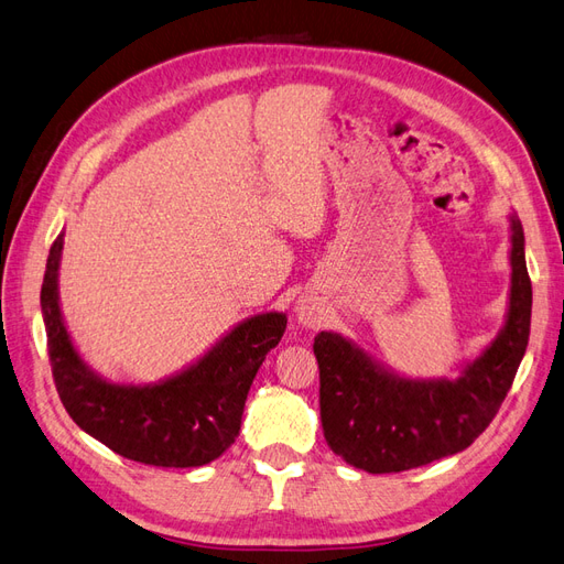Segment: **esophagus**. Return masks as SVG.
Returning a JSON list of instances; mask_svg holds the SVG:
<instances>
[{"label":"esophagus","instance_id":"1","mask_svg":"<svg viewBox=\"0 0 564 564\" xmlns=\"http://www.w3.org/2000/svg\"><path fill=\"white\" fill-rule=\"evenodd\" d=\"M295 316H297V324H302L305 328H316L322 326L324 319V312L319 307V302L314 300H300L297 307H295Z\"/></svg>","mask_w":564,"mask_h":564}]
</instances>
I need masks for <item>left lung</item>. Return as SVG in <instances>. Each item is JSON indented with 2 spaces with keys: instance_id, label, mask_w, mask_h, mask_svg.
Returning a JSON list of instances; mask_svg holds the SVG:
<instances>
[{
  "instance_id": "1",
  "label": "left lung",
  "mask_w": 564,
  "mask_h": 564,
  "mask_svg": "<svg viewBox=\"0 0 564 564\" xmlns=\"http://www.w3.org/2000/svg\"><path fill=\"white\" fill-rule=\"evenodd\" d=\"M510 293L496 338L459 365L455 379H412L373 359L350 338L322 330V426L330 451L369 474L408 471L462 453L494 422L527 352L531 281L524 228L510 214Z\"/></svg>"
}]
</instances>
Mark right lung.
I'll return each mask as SVG.
<instances>
[{"label": "right lung", "mask_w": 564, "mask_h": 564, "mask_svg": "<svg viewBox=\"0 0 564 564\" xmlns=\"http://www.w3.org/2000/svg\"><path fill=\"white\" fill-rule=\"evenodd\" d=\"M64 230L54 240L40 305L50 362L66 412L113 453L152 467H202L236 443L250 386L283 338L285 312L238 322L195 362L154 383L109 381L70 338L59 305Z\"/></svg>", "instance_id": "right-lung-1"}]
</instances>
